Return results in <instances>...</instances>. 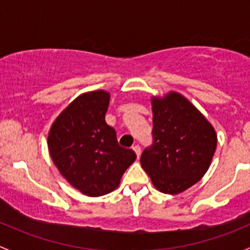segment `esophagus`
<instances>
[{
    "label": "esophagus",
    "mask_w": 250,
    "mask_h": 250,
    "mask_svg": "<svg viewBox=\"0 0 250 250\" xmlns=\"http://www.w3.org/2000/svg\"><path fill=\"white\" fill-rule=\"evenodd\" d=\"M132 149H133V150H135V153H136V155H137V158H140V156H141V146H138V144H136V146H132Z\"/></svg>",
    "instance_id": "1"
}]
</instances>
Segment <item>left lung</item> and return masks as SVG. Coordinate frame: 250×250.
Returning a JSON list of instances; mask_svg holds the SVG:
<instances>
[{"label":"left lung","mask_w":250,"mask_h":250,"mask_svg":"<svg viewBox=\"0 0 250 250\" xmlns=\"http://www.w3.org/2000/svg\"><path fill=\"white\" fill-rule=\"evenodd\" d=\"M153 143L141 165L154 187L165 194H179L207 172L217 148L213 126L185 97L171 92L153 101Z\"/></svg>","instance_id":"left-lung-1"}]
</instances>
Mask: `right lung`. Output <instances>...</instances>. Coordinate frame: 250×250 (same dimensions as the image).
<instances>
[{"label": "right lung", "mask_w": 250, "mask_h": 250, "mask_svg": "<svg viewBox=\"0 0 250 250\" xmlns=\"http://www.w3.org/2000/svg\"><path fill=\"white\" fill-rule=\"evenodd\" d=\"M109 94L104 90L77 97L56 118L48 148L60 173L86 196H102L119 185L133 161L132 149L119 146L117 132L104 120Z\"/></svg>", "instance_id": "add662e5"}]
</instances>
